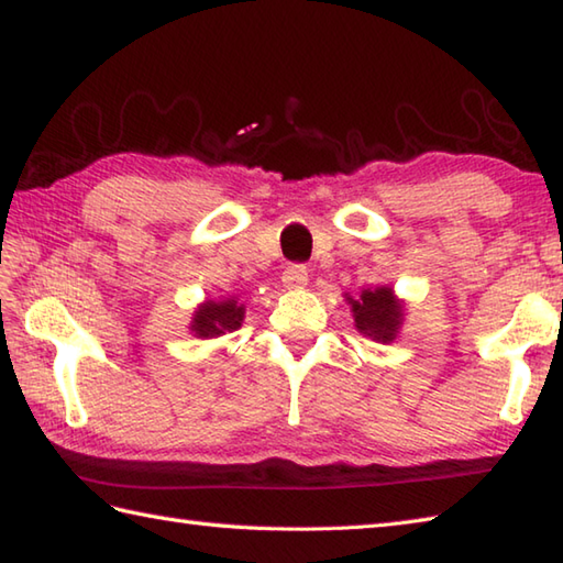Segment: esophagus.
<instances>
[{
	"label": "esophagus",
	"instance_id": "obj_1",
	"mask_svg": "<svg viewBox=\"0 0 563 563\" xmlns=\"http://www.w3.org/2000/svg\"><path fill=\"white\" fill-rule=\"evenodd\" d=\"M309 283V273H307V268L305 266H288L285 268V273H283V285L288 290H302L305 285Z\"/></svg>",
	"mask_w": 563,
	"mask_h": 563
}]
</instances>
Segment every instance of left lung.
Returning a JSON list of instances; mask_svg holds the SVG:
<instances>
[{"label": "left lung", "mask_w": 563, "mask_h": 563, "mask_svg": "<svg viewBox=\"0 0 563 563\" xmlns=\"http://www.w3.org/2000/svg\"><path fill=\"white\" fill-rule=\"evenodd\" d=\"M343 297L353 312V324L363 336L377 343L397 341L406 317V302L399 300L394 288L379 285V288H363L357 297L349 292Z\"/></svg>", "instance_id": "left-lung-1"}]
</instances>
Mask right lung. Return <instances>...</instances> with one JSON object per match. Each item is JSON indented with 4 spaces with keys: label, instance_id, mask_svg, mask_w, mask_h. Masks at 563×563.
Here are the masks:
<instances>
[{
    "label": "right lung",
    "instance_id": "obj_1",
    "mask_svg": "<svg viewBox=\"0 0 563 563\" xmlns=\"http://www.w3.org/2000/svg\"><path fill=\"white\" fill-rule=\"evenodd\" d=\"M246 307L239 302V297H222V300H206L196 307L190 317L188 331L196 339H218L227 331H236L242 327Z\"/></svg>",
    "mask_w": 563,
    "mask_h": 563
}]
</instances>
